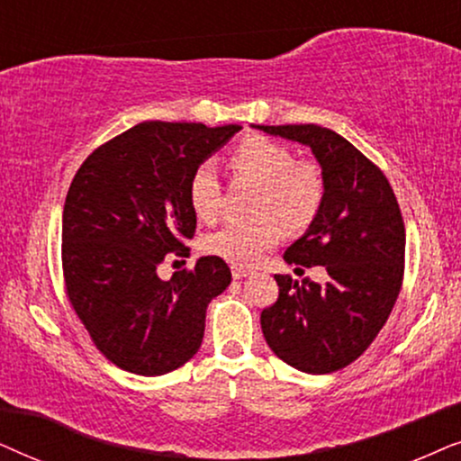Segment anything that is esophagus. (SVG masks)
Here are the masks:
<instances>
[{
    "instance_id": "esophagus-1",
    "label": "esophagus",
    "mask_w": 461,
    "mask_h": 461,
    "mask_svg": "<svg viewBox=\"0 0 461 461\" xmlns=\"http://www.w3.org/2000/svg\"><path fill=\"white\" fill-rule=\"evenodd\" d=\"M231 276H234V280H242L247 278V276H250V269L242 266H231Z\"/></svg>"
}]
</instances>
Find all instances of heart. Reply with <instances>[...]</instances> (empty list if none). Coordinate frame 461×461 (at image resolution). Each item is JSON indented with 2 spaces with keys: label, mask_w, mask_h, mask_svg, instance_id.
<instances>
[{
  "label": "heart",
  "mask_w": 461,
  "mask_h": 461,
  "mask_svg": "<svg viewBox=\"0 0 461 461\" xmlns=\"http://www.w3.org/2000/svg\"><path fill=\"white\" fill-rule=\"evenodd\" d=\"M230 168L236 176H247L261 185L253 208L257 217L225 223L206 238L204 249L236 266H255L263 253L282 240V223L291 230H302L312 223L321 211L324 179L314 162L293 159L288 147L263 137L244 139L230 153ZM187 198L200 221L208 223L217 219L221 181L211 162H202L194 168Z\"/></svg>",
  "instance_id": "obj_1"
}]
</instances>
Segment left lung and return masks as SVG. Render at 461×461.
Segmentation results:
<instances>
[{"label": "left lung", "mask_w": 461, "mask_h": 461, "mask_svg": "<svg viewBox=\"0 0 461 461\" xmlns=\"http://www.w3.org/2000/svg\"><path fill=\"white\" fill-rule=\"evenodd\" d=\"M308 145L322 167L324 198L288 266H322L329 280L276 274L278 299L261 312L267 346L294 369L322 375L354 363L394 308L404 274V223L382 168L329 128L257 126Z\"/></svg>", "instance_id": "1"}]
</instances>
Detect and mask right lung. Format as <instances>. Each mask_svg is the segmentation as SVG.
I'll use <instances>...</instances> for the list:
<instances>
[{
	"instance_id": "add662e5",
	"label": "right lung",
	"mask_w": 461,
	"mask_h": 461,
	"mask_svg": "<svg viewBox=\"0 0 461 461\" xmlns=\"http://www.w3.org/2000/svg\"><path fill=\"white\" fill-rule=\"evenodd\" d=\"M242 126L143 122L96 147L73 176L63 208L67 297L109 363L156 377L200 349L206 308L230 286L221 257H200L170 280L167 257H189L194 168Z\"/></svg>"
}]
</instances>
